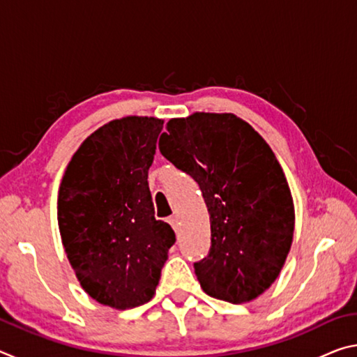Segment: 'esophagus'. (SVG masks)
I'll return each mask as SVG.
<instances>
[{
    "instance_id": "1",
    "label": "esophagus",
    "mask_w": 357,
    "mask_h": 357,
    "mask_svg": "<svg viewBox=\"0 0 357 357\" xmlns=\"http://www.w3.org/2000/svg\"><path fill=\"white\" fill-rule=\"evenodd\" d=\"M168 223H170V225L173 227V229H174V231H178V229H179V223H178V215H172V217H168Z\"/></svg>"
}]
</instances>
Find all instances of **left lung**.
Returning <instances> with one entry per match:
<instances>
[{
    "label": "left lung",
    "mask_w": 357,
    "mask_h": 357,
    "mask_svg": "<svg viewBox=\"0 0 357 357\" xmlns=\"http://www.w3.org/2000/svg\"><path fill=\"white\" fill-rule=\"evenodd\" d=\"M159 149L197 181L211 219L208 257L193 263L204 293L241 304L279 277L294 231L285 173L263 137L231 113L167 123Z\"/></svg>",
    "instance_id": "8db88e82"
}]
</instances>
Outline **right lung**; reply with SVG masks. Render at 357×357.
I'll return each instance as SVG.
<instances>
[{"instance_id": "1", "label": "right lung", "mask_w": 357, "mask_h": 357, "mask_svg": "<svg viewBox=\"0 0 357 357\" xmlns=\"http://www.w3.org/2000/svg\"><path fill=\"white\" fill-rule=\"evenodd\" d=\"M164 121L114 119L72 155L59 185L58 225L82 288L126 310L146 304L176 236L155 220L148 170Z\"/></svg>"}]
</instances>
